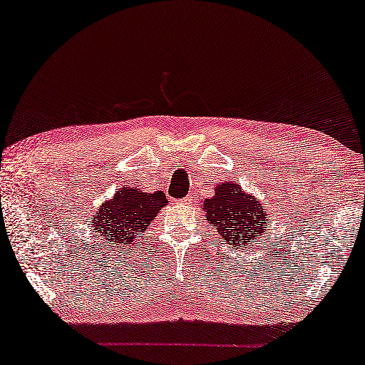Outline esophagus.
<instances>
[{
	"instance_id": "esophagus-1",
	"label": "esophagus",
	"mask_w": 365,
	"mask_h": 365,
	"mask_svg": "<svg viewBox=\"0 0 365 365\" xmlns=\"http://www.w3.org/2000/svg\"><path fill=\"white\" fill-rule=\"evenodd\" d=\"M179 202H181L182 205H187V203L192 202V195H187V197H184V199H181V200H179Z\"/></svg>"
}]
</instances>
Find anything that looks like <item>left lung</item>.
Listing matches in <instances>:
<instances>
[{
  "instance_id": "obj_1",
  "label": "left lung",
  "mask_w": 365,
  "mask_h": 365,
  "mask_svg": "<svg viewBox=\"0 0 365 365\" xmlns=\"http://www.w3.org/2000/svg\"><path fill=\"white\" fill-rule=\"evenodd\" d=\"M200 207L207 215V221L216 226V231L226 244L235 248H250L263 237L264 226L269 216L263 212L261 202L234 181L218 184L212 199H205Z\"/></svg>"
}]
</instances>
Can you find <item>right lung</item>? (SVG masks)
<instances>
[{
  "label": "right lung",
  "mask_w": 365,
  "mask_h": 365,
  "mask_svg": "<svg viewBox=\"0 0 365 365\" xmlns=\"http://www.w3.org/2000/svg\"><path fill=\"white\" fill-rule=\"evenodd\" d=\"M166 205L163 190L140 192L136 187L117 190L110 200L102 203L99 212L93 215L94 231L106 240L108 247H130L150 222L155 220L160 208Z\"/></svg>",
  "instance_id": "obj_1"
}]
</instances>
